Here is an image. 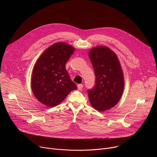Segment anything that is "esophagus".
Instances as JSON below:
<instances>
[{
	"instance_id": "obj_1",
	"label": "esophagus",
	"mask_w": 157,
	"mask_h": 157,
	"mask_svg": "<svg viewBox=\"0 0 157 157\" xmlns=\"http://www.w3.org/2000/svg\"><path fill=\"white\" fill-rule=\"evenodd\" d=\"M82 87H83V85L82 84H78V90H81V89H82Z\"/></svg>"
}]
</instances>
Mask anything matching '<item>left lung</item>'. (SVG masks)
Instances as JSON below:
<instances>
[{
	"mask_svg": "<svg viewBox=\"0 0 157 157\" xmlns=\"http://www.w3.org/2000/svg\"><path fill=\"white\" fill-rule=\"evenodd\" d=\"M96 82L87 94L91 105L102 112L115 106L124 87V75L116 53L106 47H96L89 52Z\"/></svg>",
	"mask_w": 157,
	"mask_h": 157,
	"instance_id": "left-lung-1",
	"label": "left lung"
}]
</instances>
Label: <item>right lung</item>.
<instances>
[{
  "label": "right lung",
  "instance_id": "obj_1",
  "mask_svg": "<svg viewBox=\"0 0 157 157\" xmlns=\"http://www.w3.org/2000/svg\"><path fill=\"white\" fill-rule=\"evenodd\" d=\"M74 52L70 44L58 42L44 50L36 62L31 86L35 97L43 104L55 107L77 89L65 67Z\"/></svg>",
  "mask_w": 157,
  "mask_h": 157
}]
</instances>
